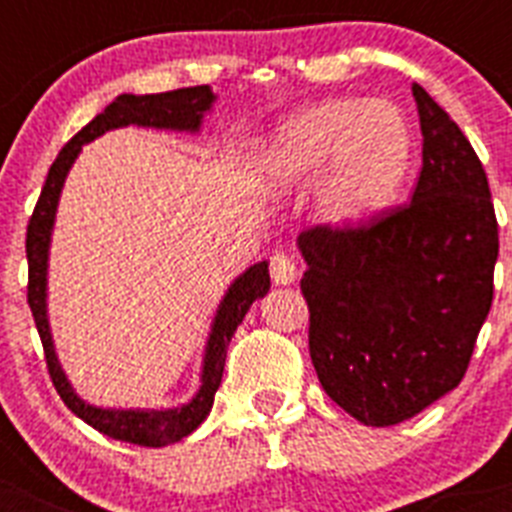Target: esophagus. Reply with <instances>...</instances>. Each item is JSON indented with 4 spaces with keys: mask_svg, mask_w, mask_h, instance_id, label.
Wrapping results in <instances>:
<instances>
[{
    "mask_svg": "<svg viewBox=\"0 0 512 512\" xmlns=\"http://www.w3.org/2000/svg\"><path fill=\"white\" fill-rule=\"evenodd\" d=\"M271 282L274 284H295L297 282V264L289 259L287 253H274L271 256Z\"/></svg>",
    "mask_w": 512,
    "mask_h": 512,
    "instance_id": "34e87169",
    "label": "esophagus"
}]
</instances>
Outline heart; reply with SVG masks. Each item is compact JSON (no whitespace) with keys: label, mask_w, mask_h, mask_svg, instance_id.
<instances>
[{"label":"heart","mask_w":512,"mask_h":512,"mask_svg":"<svg viewBox=\"0 0 512 512\" xmlns=\"http://www.w3.org/2000/svg\"><path fill=\"white\" fill-rule=\"evenodd\" d=\"M413 161V133L384 99H325L277 128L269 151L279 189L318 180L312 210L320 223L351 230L395 200Z\"/></svg>","instance_id":"obj_1"}]
</instances>
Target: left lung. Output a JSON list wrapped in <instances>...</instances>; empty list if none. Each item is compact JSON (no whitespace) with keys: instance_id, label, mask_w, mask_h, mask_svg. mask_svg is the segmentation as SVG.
<instances>
[{"instance_id":"obj_1","label":"left lung","mask_w":512,"mask_h":512,"mask_svg":"<svg viewBox=\"0 0 512 512\" xmlns=\"http://www.w3.org/2000/svg\"><path fill=\"white\" fill-rule=\"evenodd\" d=\"M423 169L413 202L361 228L297 238L310 356L323 390L364 425H395L459 387L492 305L497 220L459 125L413 84Z\"/></svg>"}]
</instances>
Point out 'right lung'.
Returning <instances> with one entry per match:
<instances>
[{"mask_svg": "<svg viewBox=\"0 0 512 512\" xmlns=\"http://www.w3.org/2000/svg\"><path fill=\"white\" fill-rule=\"evenodd\" d=\"M215 99L217 94L207 84L205 87L176 89V92L164 94H120L115 102L104 107V112H99L89 122L87 128H81L61 148L51 171H48V179H45V187L40 192L33 217H30V225H27L25 248L27 266H30L27 302H30L35 328H38L40 341H43L45 361H48L53 387H56L58 395H61V400L66 402V408L71 413L79 415L84 423L97 428L104 436L115 438V441L161 449V446L182 441V438H187L189 433L200 428L202 420L210 415L215 392L220 382H223L225 351H228V343L233 338L235 328L243 323L253 302L261 300L269 292V261H259V264L248 266L225 289L205 341V354H202L200 366V390L194 392L192 400L182 402L176 408H97V405L81 400L76 395L74 384L69 382V377L63 372L56 354V343H53L51 320H48V259H51V238L53 228H56L58 200H61L66 176H69L71 166L79 158L81 148L92 143L94 138L104 135L107 130L128 128V125L197 135Z\"/></svg>", "mask_w": 512, "mask_h": 512, "instance_id": "1", "label": "right lung"}]
</instances>
